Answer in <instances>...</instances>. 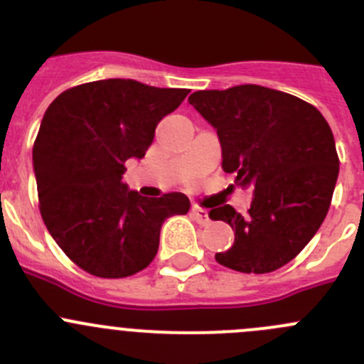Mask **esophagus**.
I'll list each match as a JSON object with an SVG mask.
<instances>
[{
  "label": "esophagus",
  "mask_w": 364,
  "mask_h": 364,
  "mask_svg": "<svg viewBox=\"0 0 364 364\" xmlns=\"http://www.w3.org/2000/svg\"><path fill=\"white\" fill-rule=\"evenodd\" d=\"M192 215H193V218H196L199 223H203V225H205V223L209 222V213L203 208H197V205H193Z\"/></svg>",
  "instance_id": "34e87169"
}]
</instances>
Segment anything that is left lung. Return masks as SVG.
I'll return each instance as SVG.
<instances>
[{
    "instance_id": "left-lung-1",
    "label": "left lung",
    "mask_w": 364,
    "mask_h": 364,
    "mask_svg": "<svg viewBox=\"0 0 364 364\" xmlns=\"http://www.w3.org/2000/svg\"><path fill=\"white\" fill-rule=\"evenodd\" d=\"M188 102L216 130L223 171L253 190L248 216L229 204L209 211L234 230V245L216 262L257 274L285 266L331 204L340 161L328 121L301 98L257 84L196 91Z\"/></svg>"
}]
</instances>
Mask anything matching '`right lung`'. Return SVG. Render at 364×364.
I'll use <instances>...</instances> for the list:
<instances>
[{"label":"right lung","mask_w":364,"mask_h":364,"mask_svg":"<svg viewBox=\"0 0 364 364\" xmlns=\"http://www.w3.org/2000/svg\"><path fill=\"white\" fill-rule=\"evenodd\" d=\"M188 93L95 80L63 91L43 114L33 146L40 213L58 247L87 273H139L159 252L165 220L188 213L183 193L149 199L121 181L124 161L146 155L156 124Z\"/></svg>","instance_id":"add662e5"}]
</instances>
